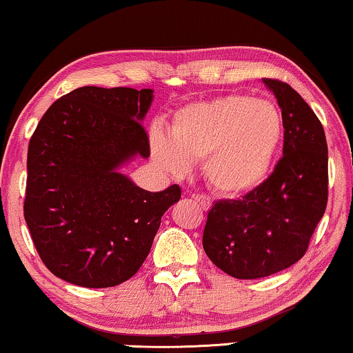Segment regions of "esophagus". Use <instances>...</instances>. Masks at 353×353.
<instances>
[{
  "instance_id": "esophagus-1",
  "label": "esophagus",
  "mask_w": 353,
  "mask_h": 353,
  "mask_svg": "<svg viewBox=\"0 0 353 353\" xmlns=\"http://www.w3.org/2000/svg\"><path fill=\"white\" fill-rule=\"evenodd\" d=\"M192 199H194L197 204L201 205V209H204V210H209L212 207L210 199H209V197H205V196H192Z\"/></svg>"
}]
</instances>
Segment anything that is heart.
Segmentation results:
<instances>
[{"label":"heart","instance_id":"obj_1","mask_svg":"<svg viewBox=\"0 0 353 353\" xmlns=\"http://www.w3.org/2000/svg\"><path fill=\"white\" fill-rule=\"evenodd\" d=\"M283 134V115L272 101L230 93L178 110L170 138L154 132L151 151L159 165L170 172L185 170L190 159H201L212 191L241 197L267 180Z\"/></svg>","mask_w":353,"mask_h":353}]
</instances>
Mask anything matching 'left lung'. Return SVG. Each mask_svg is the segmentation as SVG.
<instances>
[{
    "instance_id": "8db88e82",
    "label": "left lung",
    "mask_w": 353,
    "mask_h": 353,
    "mask_svg": "<svg viewBox=\"0 0 353 353\" xmlns=\"http://www.w3.org/2000/svg\"><path fill=\"white\" fill-rule=\"evenodd\" d=\"M262 81L281 109L283 157L272 175L243 199L215 202L202 236L207 257L238 279L265 278L299 262L327 202L323 125L288 83Z\"/></svg>"
}]
</instances>
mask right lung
<instances>
[{"mask_svg":"<svg viewBox=\"0 0 353 353\" xmlns=\"http://www.w3.org/2000/svg\"><path fill=\"white\" fill-rule=\"evenodd\" d=\"M149 88L81 86L43 115L27 154L23 216L43 263L81 288H112L138 272L181 190L149 192L120 168L149 157Z\"/></svg>","mask_w":353,"mask_h":353,"instance_id":"right-lung-1","label":"right lung"}]
</instances>
